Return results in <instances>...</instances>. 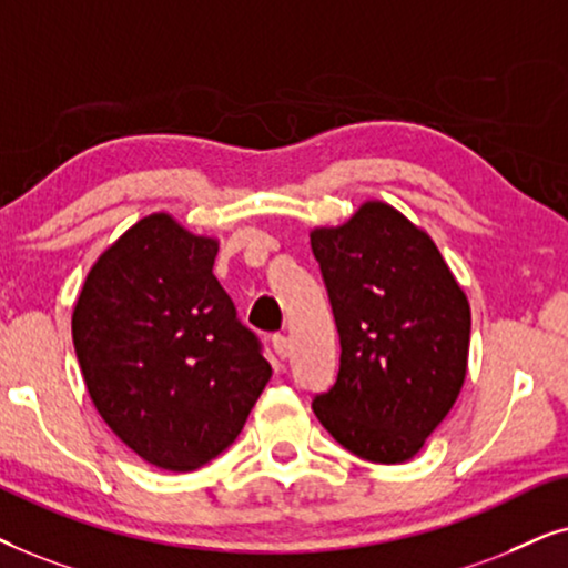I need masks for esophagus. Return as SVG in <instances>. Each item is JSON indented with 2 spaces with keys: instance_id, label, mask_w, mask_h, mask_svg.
I'll use <instances>...</instances> for the list:
<instances>
[{
  "instance_id": "obj_1",
  "label": "esophagus",
  "mask_w": 568,
  "mask_h": 568,
  "mask_svg": "<svg viewBox=\"0 0 568 568\" xmlns=\"http://www.w3.org/2000/svg\"><path fill=\"white\" fill-rule=\"evenodd\" d=\"M272 347H275V353H277V358H288L291 355V339L285 337V335H275L272 337Z\"/></svg>"
}]
</instances>
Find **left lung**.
Instances as JSON below:
<instances>
[{
	"mask_svg": "<svg viewBox=\"0 0 568 568\" xmlns=\"http://www.w3.org/2000/svg\"><path fill=\"white\" fill-rule=\"evenodd\" d=\"M312 252L339 335V372L314 395L316 418L355 457L405 463L463 389L470 304L428 233L384 202L316 229Z\"/></svg>",
	"mask_w": 568,
	"mask_h": 568,
	"instance_id": "1",
	"label": "left lung"
}]
</instances>
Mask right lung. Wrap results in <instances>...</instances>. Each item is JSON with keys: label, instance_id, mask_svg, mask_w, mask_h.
I'll list each match as a JSON object with an SVG mask.
<instances>
[{"label": "right lung", "instance_id": "add662e5", "mask_svg": "<svg viewBox=\"0 0 568 568\" xmlns=\"http://www.w3.org/2000/svg\"><path fill=\"white\" fill-rule=\"evenodd\" d=\"M217 241L142 217L88 272L72 314L85 387L145 463L189 473L231 447L270 382L262 343L213 275Z\"/></svg>", "mask_w": 568, "mask_h": 568}]
</instances>
